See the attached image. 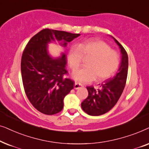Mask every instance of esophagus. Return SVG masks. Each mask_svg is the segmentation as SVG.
Masks as SVG:
<instances>
[{
  "label": "esophagus",
  "mask_w": 149,
  "mask_h": 149,
  "mask_svg": "<svg viewBox=\"0 0 149 149\" xmlns=\"http://www.w3.org/2000/svg\"><path fill=\"white\" fill-rule=\"evenodd\" d=\"M82 86H83V85H82L81 84H79V83H77V82L75 83V84H74V88L75 89H78V88H80Z\"/></svg>",
  "instance_id": "obj_1"
}]
</instances>
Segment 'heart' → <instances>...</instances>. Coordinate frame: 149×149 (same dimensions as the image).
<instances>
[{
    "label": "heart",
    "mask_w": 149,
    "mask_h": 149,
    "mask_svg": "<svg viewBox=\"0 0 149 149\" xmlns=\"http://www.w3.org/2000/svg\"><path fill=\"white\" fill-rule=\"evenodd\" d=\"M86 61V67L73 73L72 78L79 82L106 80L114 74L119 66V56L116 51L104 41L88 39L71 47L67 55V61L73 71L76 70L82 62Z\"/></svg>",
    "instance_id": "heart-1"
}]
</instances>
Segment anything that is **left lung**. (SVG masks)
Wrapping results in <instances>:
<instances>
[{"label": "left lung", "instance_id": "1", "mask_svg": "<svg viewBox=\"0 0 149 149\" xmlns=\"http://www.w3.org/2000/svg\"><path fill=\"white\" fill-rule=\"evenodd\" d=\"M121 53L119 69L116 76L99 84V88L87 86L88 95L81 104L82 110L91 116H100L110 111L119 100L126 84L128 72V56L125 49L114 37Z\"/></svg>", "mask_w": 149, "mask_h": 149}]
</instances>
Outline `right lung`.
<instances>
[{"instance_id":"add662e5","label":"right lung","mask_w":149,"mask_h":149,"mask_svg":"<svg viewBox=\"0 0 149 149\" xmlns=\"http://www.w3.org/2000/svg\"><path fill=\"white\" fill-rule=\"evenodd\" d=\"M80 34L56 30L43 29L33 36L23 52L21 73L28 99L39 112L55 114L63 110L65 97L73 88V81L64 78L67 57L64 53L54 57L48 44L58 42L65 47Z\"/></svg>"}]
</instances>
